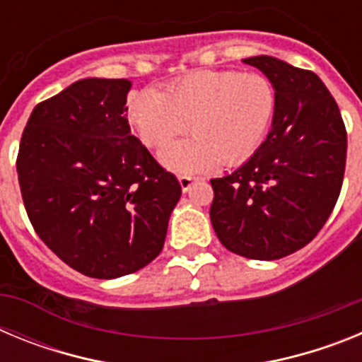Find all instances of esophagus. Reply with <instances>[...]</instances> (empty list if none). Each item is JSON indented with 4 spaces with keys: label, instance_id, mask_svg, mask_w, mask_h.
Returning a JSON list of instances; mask_svg holds the SVG:
<instances>
[{
    "label": "esophagus",
    "instance_id": "1",
    "mask_svg": "<svg viewBox=\"0 0 362 362\" xmlns=\"http://www.w3.org/2000/svg\"><path fill=\"white\" fill-rule=\"evenodd\" d=\"M194 181H196V179L190 177V175H179V185H181V190L183 192L190 190L192 185H194Z\"/></svg>",
    "mask_w": 362,
    "mask_h": 362
}]
</instances>
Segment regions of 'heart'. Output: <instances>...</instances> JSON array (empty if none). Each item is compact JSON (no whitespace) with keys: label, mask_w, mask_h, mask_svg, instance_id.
<instances>
[{"label":"heart","mask_w":362,"mask_h":362,"mask_svg":"<svg viewBox=\"0 0 362 362\" xmlns=\"http://www.w3.org/2000/svg\"><path fill=\"white\" fill-rule=\"evenodd\" d=\"M277 112L276 86L263 74L199 70L175 79L168 90L146 86L127 103L132 129L159 148L191 127L194 136L165 146L159 161L183 175L206 174L217 165L238 166L261 148Z\"/></svg>","instance_id":"b5f03b06"}]
</instances>
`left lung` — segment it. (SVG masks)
<instances>
[{"mask_svg": "<svg viewBox=\"0 0 362 362\" xmlns=\"http://www.w3.org/2000/svg\"><path fill=\"white\" fill-rule=\"evenodd\" d=\"M243 62L276 86V119L245 165L210 181V219L230 252L274 261L308 245L330 217L343 187L346 129L317 74L272 56Z\"/></svg>", "mask_w": 362, "mask_h": 362, "instance_id": "obj_1", "label": "left lung"}]
</instances>
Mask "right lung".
<instances>
[{
  "instance_id": "add662e5",
  "label": "right lung",
  "mask_w": 362,
  "mask_h": 362,
  "mask_svg": "<svg viewBox=\"0 0 362 362\" xmlns=\"http://www.w3.org/2000/svg\"><path fill=\"white\" fill-rule=\"evenodd\" d=\"M129 79H79L32 110L18 152L41 241L83 276L116 279L163 250L181 185L127 119Z\"/></svg>"
}]
</instances>
